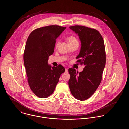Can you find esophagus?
<instances>
[{"instance_id": "1", "label": "esophagus", "mask_w": 129, "mask_h": 129, "mask_svg": "<svg viewBox=\"0 0 129 129\" xmlns=\"http://www.w3.org/2000/svg\"><path fill=\"white\" fill-rule=\"evenodd\" d=\"M68 70L67 68H66L65 69V73H68Z\"/></svg>"}]
</instances>
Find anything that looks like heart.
Segmentation results:
<instances>
[{
  "mask_svg": "<svg viewBox=\"0 0 129 129\" xmlns=\"http://www.w3.org/2000/svg\"><path fill=\"white\" fill-rule=\"evenodd\" d=\"M68 42L69 44H72V43H78L77 40L74 37V36H69L67 38ZM59 45V42H56V44H55V46L57 47Z\"/></svg>",
  "mask_w": 129,
  "mask_h": 129,
  "instance_id": "obj_1",
  "label": "heart"
}]
</instances>
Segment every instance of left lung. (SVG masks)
<instances>
[{"label": "left lung", "instance_id": "1", "mask_svg": "<svg viewBox=\"0 0 129 129\" xmlns=\"http://www.w3.org/2000/svg\"><path fill=\"white\" fill-rule=\"evenodd\" d=\"M79 36L81 47L77 62L85 66L82 72L69 68L68 85L75 98L85 101L95 93L102 78L105 65L104 41L99 32L82 25L69 27Z\"/></svg>", "mask_w": 129, "mask_h": 129}]
</instances>
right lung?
Masks as SVG:
<instances>
[{"label": "right lung", "mask_w": 129, "mask_h": 129, "mask_svg": "<svg viewBox=\"0 0 129 129\" xmlns=\"http://www.w3.org/2000/svg\"><path fill=\"white\" fill-rule=\"evenodd\" d=\"M66 27L49 25L36 29L28 37L24 62L31 90L37 97H49L54 91L65 69L61 65L51 66L48 58L54 52L55 40Z\"/></svg>", "instance_id": "obj_1"}]
</instances>
